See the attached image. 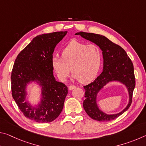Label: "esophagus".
<instances>
[{
    "label": "esophagus",
    "mask_w": 146,
    "mask_h": 146,
    "mask_svg": "<svg viewBox=\"0 0 146 146\" xmlns=\"http://www.w3.org/2000/svg\"><path fill=\"white\" fill-rule=\"evenodd\" d=\"M76 87H75V86H69V90H73V89H75Z\"/></svg>",
    "instance_id": "34e87169"
}]
</instances>
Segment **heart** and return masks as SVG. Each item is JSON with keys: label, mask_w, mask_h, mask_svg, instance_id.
<instances>
[{"label": "heart", "mask_w": 146, "mask_h": 146, "mask_svg": "<svg viewBox=\"0 0 146 146\" xmlns=\"http://www.w3.org/2000/svg\"><path fill=\"white\" fill-rule=\"evenodd\" d=\"M102 62V51L97 45L73 40L62 51V58L53 57L51 64L61 80L67 79L71 70L74 78L86 84L96 77Z\"/></svg>", "instance_id": "1"}]
</instances>
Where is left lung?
I'll list each match as a JSON object with an SVG mask.
<instances>
[{
  "instance_id": "8db88e82",
  "label": "left lung",
  "mask_w": 146,
  "mask_h": 146,
  "mask_svg": "<svg viewBox=\"0 0 146 146\" xmlns=\"http://www.w3.org/2000/svg\"><path fill=\"white\" fill-rule=\"evenodd\" d=\"M88 40L97 44L102 51L104 58L103 71L98 77L89 84L84 86L85 100L83 107L87 114L93 120L106 122L114 120L123 114L130 107L133 93L135 87L134 68L131 60L124 49L106 36L98 34L80 31L76 33ZM118 81L124 84L129 93V103L124 110L117 114L108 115L100 110L96 104L98 92L108 83Z\"/></svg>"
}]
</instances>
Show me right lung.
Segmentation results:
<instances>
[{
  "label": "right lung",
  "instance_id": "add662e5",
  "mask_svg": "<svg viewBox=\"0 0 146 146\" xmlns=\"http://www.w3.org/2000/svg\"><path fill=\"white\" fill-rule=\"evenodd\" d=\"M67 31L40 35L17 55L12 70V97L20 110L29 119L39 123L51 122L60 114L68 90L56 81L51 64L55 46ZM36 82L42 87V99L36 107L25 101L26 86Z\"/></svg>",
  "mask_w": 146,
  "mask_h": 146
}]
</instances>
